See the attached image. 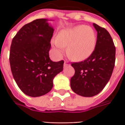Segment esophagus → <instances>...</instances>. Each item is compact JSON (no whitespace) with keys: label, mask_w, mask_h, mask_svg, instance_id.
<instances>
[{"label":"esophagus","mask_w":125,"mask_h":125,"mask_svg":"<svg viewBox=\"0 0 125 125\" xmlns=\"http://www.w3.org/2000/svg\"><path fill=\"white\" fill-rule=\"evenodd\" d=\"M70 62H68V61H65V62H64V67H67V66H70Z\"/></svg>","instance_id":"esophagus-1"}]
</instances>
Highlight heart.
Masks as SVG:
<instances>
[{
    "label": "heart",
    "instance_id": "obj_1",
    "mask_svg": "<svg viewBox=\"0 0 125 125\" xmlns=\"http://www.w3.org/2000/svg\"><path fill=\"white\" fill-rule=\"evenodd\" d=\"M52 44L60 55L67 46V53L72 60L82 61L93 53L96 46V37L90 27L80 25L62 30Z\"/></svg>",
    "mask_w": 125,
    "mask_h": 125
}]
</instances>
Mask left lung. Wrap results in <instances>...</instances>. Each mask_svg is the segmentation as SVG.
<instances>
[{
	"label": "left lung",
	"mask_w": 125,
	"mask_h": 125,
	"mask_svg": "<svg viewBox=\"0 0 125 125\" xmlns=\"http://www.w3.org/2000/svg\"><path fill=\"white\" fill-rule=\"evenodd\" d=\"M93 26L97 32L95 49L87 59L72 63L75 74L70 80L75 93L88 97L103 90L112 75L115 61V47L109 32L96 23Z\"/></svg>",
	"instance_id": "1"
}]
</instances>
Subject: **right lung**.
I'll return each mask as SVG.
<instances>
[{
	"label": "right lung",
	"mask_w": 125,
	"mask_h": 125,
	"mask_svg": "<svg viewBox=\"0 0 125 125\" xmlns=\"http://www.w3.org/2000/svg\"><path fill=\"white\" fill-rule=\"evenodd\" d=\"M48 21L39 19L24 25L10 46L13 77L22 92L32 97L48 93L53 88L54 77L63 70V60L53 62L49 58L54 29Z\"/></svg>",
	"instance_id": "right-lung-1"
}]
</instances>
